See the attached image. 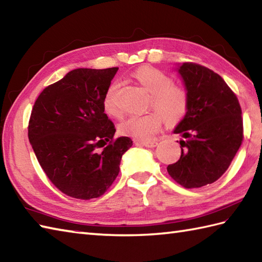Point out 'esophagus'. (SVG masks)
Instances as JSON below:
<instances>
[{
  "instance_id": "esophagus-1",
  "label": "esophagus",
  "mask_w": 262,
  "mask_h": 262,
  "mask_svg": "<svg viewBox=\"0 0 262 262\" xmlns=\"http://www.w3.org/2000/svg\"><path fill=\"white\" fill-rule=\"evenodd\" d=\"M136 144H140V145L146 147H155L158 145V143L155 141H136Z\"/></svg>"
}]
</instances>
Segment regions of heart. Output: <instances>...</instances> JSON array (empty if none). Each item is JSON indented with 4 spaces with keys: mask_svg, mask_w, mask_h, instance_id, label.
Here are the masks:
<instances>
[{
    "mask_svg": "<svg viewBox=\"0 0 262 262\" xmlns=\"http://www.w3.org/2000/svg\"><path fill=\"white\" fill-rule=\"evenodd\" d=\"M134 77L151 94V111L142 116H129L119 125L120 134L136 140H149L162 127L163 119L168 125L180 122L189 108L187 89L176 84L170 75L151 66H142L135 71ZM117 83H111L103 97V108L109 116H120V109L116 101Z\"/></svg>",
    "mask_w": 262,
    "mask_h": 262,
    "instance_id": "1",
    "label": "heart"
}]
</instances>
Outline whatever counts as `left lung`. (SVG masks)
I'll use <instances>...</instances> for the list:
<instances>
[{
  "label": "left lung",
  "mask_w": 262,
  "mask_h": 262,
  "mask_svg": "<svg viewBox=\"0 0 262 262\" xmlns=\"http://www.w3.org/2000/svg\"><path fill=\"white\" fill-rule=\"evenodd\" d=\"M181 74L189 108L174 129L180 134L181 155L168 173L187 189L213 183L225 173L243 141L242 110L235 93L214 71L183 63Z\"/></svg>",
  "instance_id": "left-lung-1"
}]
</instances>
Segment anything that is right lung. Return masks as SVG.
Returning a JSON list of instances; mask_svg holds the SVG:
<instances>
[{
	"instance_id": "right-lung-1",
	"label": "right lung",
	"mask_w": 262,
	"mask_h": 262,
	"mask_svg": "<svg viewBox=\"0 0 262 262\" xmlns=\"http://www.w3.org/2000/svg\"><path fill=\"white\" fill-rule=\"evenodd\" d=\"M118 68L76 69L42 90L31 110L28 137L53 185L76 199L101 197L119 173L129 137L114 138L103 97Z\"/></svg>"
}]
</instances>
